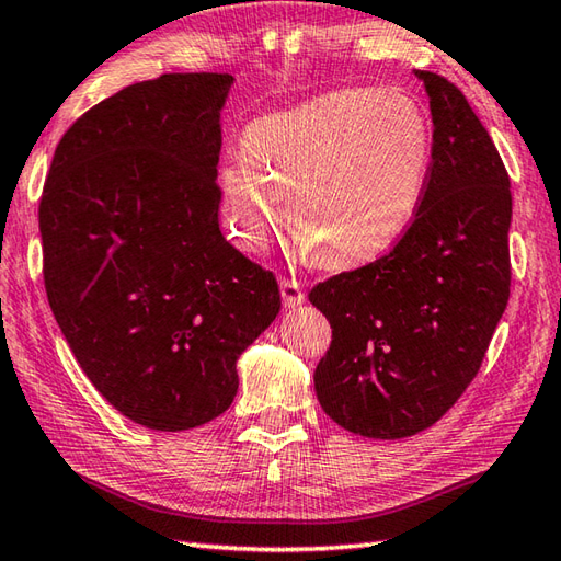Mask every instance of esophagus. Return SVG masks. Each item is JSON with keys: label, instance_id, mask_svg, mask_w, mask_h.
Listing matches in <instances>:
<instances>
[{"label": "esophagus", "instance_id": "esophagus-1", "mask_svg": "<svg viewBox=\"0 0 561 561\" xmlns=\"http://www.w3.org/2000/svg\"><path fill=\"white\" fill-rule=\"evenodd\" d=\"M279 289H282V301H284V308H296V306H301L304 301H306V291H304V287H301V282H296V279H282V284H279Z\"/></svg>", "mask_w": 561, "mask_h": 561}]
</instances>
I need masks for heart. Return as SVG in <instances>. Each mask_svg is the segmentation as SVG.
Listing matches in <instances>:
<instances>
[{
    "label": "heart",
    "instance_id": "1",
    "mask_svg": "<svg viewBox=\"0 0 561 561\" xmlns=\"http://www.w3.org/2000/svg\"><path fill=\"white\" fill-rule=\"evenodd\" d=\"M432 151V121L410 93H325L248 125L243 157L219 173L224 209L238 243L262 253L289 202L291 229L318 265L354 270L410 229Z\"/></svg>",
    "mask_w": 561,
    "mask_h": 561
}]
</instances>
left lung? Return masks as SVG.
I'll return each instance as SVG.
<instances>
[{
	"instance_id": "1",
	"label": "left lung",
	"mask_w": 561,
	"mask_h": 561,
	"mask_svg": "<svg viewBox=\"0 0 561 561\" xmlns=\"http://www.w3.org/2000/svg\"><path fill=\"white\" fill-rule=\"evenodd\" d=\"M414 77L434 123L420 211L390 253L308 294L332 328L313 376L320 408L368 438L424 432L456 404L511 287L504 161L456 83L424 69Z\"/></svg>"
}]
</instances>
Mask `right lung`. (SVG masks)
<instances>
[{"instance_id": "add662e5", "label": "right lung", "mask_w": 561, "mask_h": 561, "mask_svg": "<svg viewBox=\"0 0 561 561\" xmlns=\"http://www.w3.org/2000/svg\"><path fill=\"white\" fill-rule=\"evenodd\" d=\"M231 75H161L93 105L59 139L38 221L47 301L117 412L185 432L229 410L236 362L279 287L219 229Z\"/></svg>"}]
</instances>
